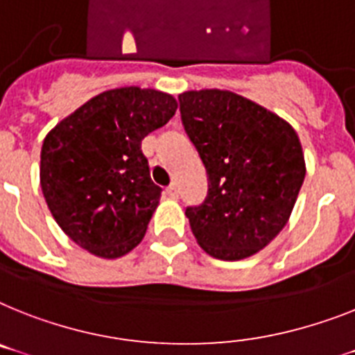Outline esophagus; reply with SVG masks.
<instances>
[{
	"instance_id": "esophagus-1",
	"label": "esophagus",
	"mask_w": 355,
	"mask_h": 355,
	"mask_svg": "<svg viewBox=\"0 0 355 355\" xmlns=\"http://www.w3.org/2000/svg\"><path fill=\"white\" fill-rule=\"evenodd\" d=\"M166 196L172 199H178V196H180V189H178V184L172 183L168 189H166Z\"/></svg>"
}]
</instances>
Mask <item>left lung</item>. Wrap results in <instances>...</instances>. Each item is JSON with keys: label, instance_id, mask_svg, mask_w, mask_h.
Returning <instances> with one entry per match:
<instances>
[{"label": "left lung", "instance_id": "8db88e82", "mask_svg": "<svg viewBox=\"0 0 355 355\" xmlns=\"http://www.w3.org/2000/svg\"><path fill=\"white\" fill-rule=\"evenodd\" d=\"M181 121L209 175V194L184 210L199 247L237 261L283 230L304 180L290 123L230 90L180 94Z\"/></svg>", "mask_w": 355, "mask_h": 355}]
</instances>
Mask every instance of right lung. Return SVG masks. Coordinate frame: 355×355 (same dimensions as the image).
Wrapping results in <instances>:
<instances>
[{
    "label": "right lung",
    "mask_w": 355,
    "mask_h": 355,
    "mask_svg": "<svg viewBox=\"0 0 355 355\" xmlns=\"http://www.w3.org/2000/svg\"><path fill=\"white\" fill-rule=\"evenodd\" d=\"M175 108L171 94L121 87L89 99L46 134L41 190L76 245L116 259L141 243L161 196L141 141Z\"/></svg>",
    "instance_id": "right-lung-1"
}]
</instances>
